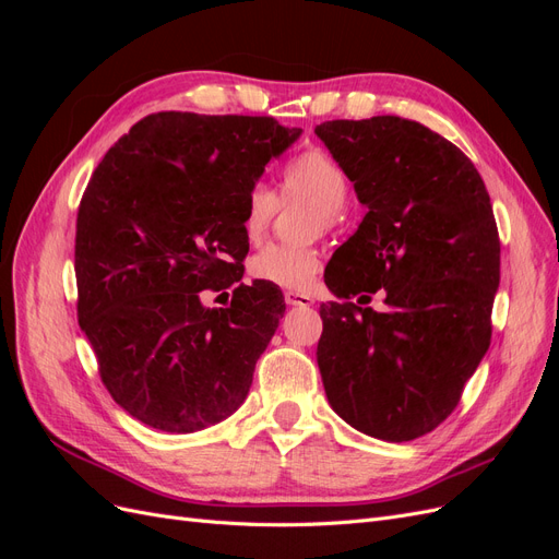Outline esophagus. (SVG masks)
I'll use <instances>...</instances> for the list:
<instances>
[{"instance_id":"esophagus-1","label":"esophagus","mask_w":559,"mask_h":559,"mask_svg":"<svg viewBox=\"0 0 559 559\" xmlns=\"http://www.w3.org/2000/svg\"><path fill=\"white\" fill-rule=\"evenodd\" d=\"M284 300H286V306H292V308H310V306H314V300L308 294H294V292H289V294L284 296Z\"/></svg>"}]
</instances>
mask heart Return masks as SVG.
Segmentation results:
<instances>
[{"mask_svg":"<svg viewBox=\"0 0 559 559\" xmlns=\"http://www.w3.org/2000/svg\"><path fill=\"white\" fill-rule=\"evenodd\" d=\"M349 181L341 165L326 151L310 148L306 154L286 163L282 173V200L308 202V235L324 233L335 226L341 207L345 205ZM277 212L275 193L257 183L245 200L242 230L249 242H259L270 228ZM321 270V257L312 247L270 245L261 249L249 263V275L259 282L273 284L284 292H308Z\"/></svg>","mask_w":559,"mask_h":559,"instance_id":"obj_1","label":"heart"}]
</instances>
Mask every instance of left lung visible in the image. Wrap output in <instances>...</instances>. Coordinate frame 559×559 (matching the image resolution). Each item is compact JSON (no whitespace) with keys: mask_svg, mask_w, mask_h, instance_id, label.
<instances>
[{"mask_svg":"<svg viewBox=\"0 0 559 559\" xmlns=\"http://www.w3.org/2000/svg\"><path fill=\"white\" fill-rule=\"evenodd\" d=\"M314 134L366 207L333 253L326 286L343 300L319 310L326 399L361 433L413 441L456 408L489 347L501 257L492 202L462 151L415 121H326ZM378 288L384 313L348 302Z\"/></svg>","mask_w":559,"mask_h":559,"instance_id":"1","label":"left lung"}]
</instances>
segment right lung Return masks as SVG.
I'll use <instances>...</instances> for the list:
<instances>
[{
    "instance_id": "add662e5",
    "label": "right lung",
    "mask_w": 559,
    "mask_h": 559,
    "mask_svg": "<svg viewBox=\"0 0 559 559\" xmlns=\"http://www.w3.org/2000/svg\"><path fill=\"white\" fill-rule=\"evenodd\" d=\"M300 128L270 116H146L97 165L76 216L79 326L111 399L142 425L193 433L245 403L286 310L242 280L245 200Z\"/></svg>"
}]
</instances>
